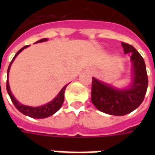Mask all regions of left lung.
Returning <instances> with one entry per match:
<instances>
[{
    "mask_svg": "<svg viewBox=\"0 0 155 155\" xmlns=\"http://www.w3.org/2000/svg\"><path fill=\"white\" fill-rule=\"evenodd\" d=\"M124 53H131L133 80L130 88L118 89L92 77V102L98 110L114 116H123L138 108L148 87L145 61L131 45L121 42Z\"/></svg>",
    "mask_w": 155,
    "mask_h": 155,
    "instance_id": "1",
    "label": "left lung"
}]
</instances>
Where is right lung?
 Returning a JSON list of instances; mask_svg holds the SVG:
<instances>
[{"instance_id": "1", "label": "right lung", "mask_w": 155, "mask_h": 155, "mask_svg": "<svg viewBox=\"0 0 155 155\" xmlns=\"http://www.w3.org/2000/svg\"><path fill=\"white\" fill-rule=\"evenodd\" d=\"M47 41V38H42L41 40H38V42H36L35 43H38V42H46ZM29 46H25V47H22L21 49L19 50L17 54H15V56L13 57V58L11 61L10 64L8 66V71H7V79L8 77V72H9V69H10L11 64L13 63V60L15 59V58L18 56V54L20 53L21 51H22L23 50L28 47ZM68 84L65 85L64 87L62 88V90L60 91V92L58 93V96L49 103L46 104L44 105L39 106V107H30V106H26L24 105V104H21V103L17 101L15 99V97H13L12 92L10 91V87H9V84H8V80H7V84H6V89H7V92H8V94L9 95L10 97V99L12 101V102L13 103L14 106L16 107V108L18 109L19 112H21V113H23L24 115H26L28 117H30L32 118H46L50 116L53 115L54 113H55L57 111L59 110V108H61V106L63 104V101H64V92H65V89L67 86Z\"/></svg>"}]
</instances>
